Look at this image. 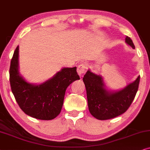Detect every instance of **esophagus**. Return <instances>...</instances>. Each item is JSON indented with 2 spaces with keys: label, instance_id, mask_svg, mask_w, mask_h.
Returning <instances> with one entry per match:
<instances>
[{
  "label": "esophagus",
  "instance_id": "1",
  "mask_svg": "<svg viewBox=\"0 0 150 150\" xmlns=\"http://www.w3.org/2000/svg\"><path fill=\"white\" fill-rule=\"evenodd\" d=\"M86 69H87V67L85 64H80L77 67V72L79 76H81V75L85 73L86 71Z\"/></svg>",
  "mask_w": 150,
  "mask_h": 150
}]
</instances>
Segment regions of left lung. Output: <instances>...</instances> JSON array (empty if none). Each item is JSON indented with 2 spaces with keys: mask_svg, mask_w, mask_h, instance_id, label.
I'll list each match as a JSON object with an SVG mask.
<instances>
[{
  "mask_svg": "<svg viewBox=\"0 0 150 150\" xmlns=\"http://www.w3.org/2000/svg\"><path fill=\"white\" fill-rule=\"evenodd\" d=\"M125 43L134 49L130 38L125 37ZM86 89L90 112L99 120H107L122 115L131 105L139 88L140 76L121 90L110 91L102 76L88 69L83 77Z\"/></svg>",
  "mask_w": 150,
  "mask_h": 150,
  "instance_id": "1",
  "label": "left lung"
}]
</instances>
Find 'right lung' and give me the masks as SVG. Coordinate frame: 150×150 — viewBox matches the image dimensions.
<instances>
[{"label":"right lung","instance_id":"1","mask_svg":"<svg viewBox=\"0 0 150 150\" xmlns=\"http://www.w3.org/2000/svg\"><path fill=\"white\" fill-rule=\"evenodd\" d=\"M77 68H62L43 83L28 82L19 71V46L13 53L9 69L11 91L24 112L40 120H51L60 113L65 92L73 81L79 79Z\"/></svg>","mask_w":150,"mask_h":150}]
</instances>
